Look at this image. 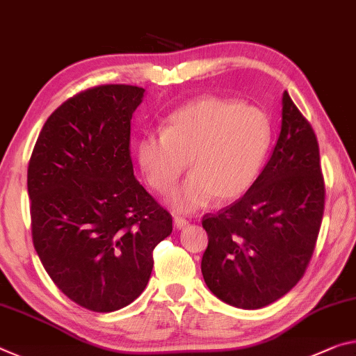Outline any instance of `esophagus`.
I'll return each mask as SVG.
<instances>
[{"mask_svg": "<svg viewBox=\"0 0 356 356\" xmlns=\"http://www.w3.org/2000/svg\"><path fill=\"white\" fill-rule=\"evenodd\" d=\"M189 224V220L188 219H184V218H181V216H175L173 218V225H175V229H178V230H181V229H184L186 225Z\"/></svg>", "mask_w": 356, "mask_h": 356, "instance_id": "esophagus-1", "label": "esophagus"}]
</instances>
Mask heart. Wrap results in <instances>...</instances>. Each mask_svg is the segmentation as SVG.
<instances>
[{"label": "heart", "mask_w": 356, "mask_h": 356, "mask_svg": "<svg viewBox=\"0 0 356 356\" xmlns=\"http://www.w3.org/2000/svg\"><path fill=\"white\" fill-rule=\"evenodd\" d=\"M273 127L270 116L236 99L202 97L175 110L162 134H147L136 154L145 181L168 194L189 162L191 178L170 197L178 213H192L213 199L241 197L257 179Z\"/></svg>", "instance_id": "1"}]
</instances>
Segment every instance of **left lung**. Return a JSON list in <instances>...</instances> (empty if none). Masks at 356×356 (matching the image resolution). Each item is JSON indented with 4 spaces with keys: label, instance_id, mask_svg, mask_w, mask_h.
Here are the masks:
<instances>
[{
    "label": "left lung",
    "instance_id": "obj_1",
    "mask_svg": "<svg viewBox=\"0 0 356 356\" xmlns=\"http://www.w3.org/2000/svg\"><path fill=\"white\" fill-rule=\"evenodd\" d=\"M323 209L317 137L284 91L281 134L265 168L241 199L203 216L208 289L240 309L282 298L305 276Z\"/></svg>",
    "mask_w": 356,
    "mask_h": 356
}]
</instances>
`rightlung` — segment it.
<instances>
[{
  "label": "right lung",
  "mask_w": 356,
  "mask_h": 356,
  "mask_svg": "<svg viewBox=\"0 0 356 356\" xmlns=\"http://www.w3.org/2000/svg\"><path fill=\"white\" fill-rule=\"evenodd\" d=\"M145 90L101 85L49 116L28 164L34 249L56 287L85 309L138 298L172 216L134 177L131 120Z\"/></svg>",
  "instance_id": "right-lung-1"
}]
</instances>
